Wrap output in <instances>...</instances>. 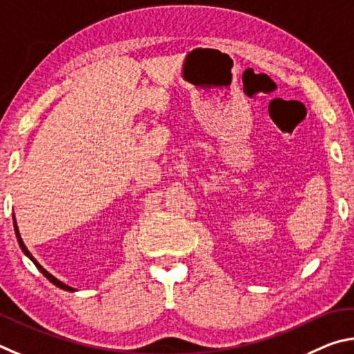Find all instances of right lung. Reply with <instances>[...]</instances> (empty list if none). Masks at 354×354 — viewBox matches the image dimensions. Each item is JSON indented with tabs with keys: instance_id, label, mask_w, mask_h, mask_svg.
<instances>
[{
	"instance_id": "right-lung-1",
	"label": "right lung",
	"mask_w": 354,
	"mask_h": 354,
	"mask_svg": "<svg viewBox=\"0 0 354 354\" xmlns=\"http://www.w3.org/2000/svg\"><path fill=\"white\" fill-rule=\"evenodd\" d=\"M12 218H14V230H15V236H17V241H18V244H20V249L23 250V253L24 255H26L30 261H32L34 264H35V268L39 269L43 275H45L49 281H51L54 286H57V288H60V289H64V290H70V292H74V288H71V286H68V284H65V283H62L60 280H57V278H55L54 275H51L49 274V272L46 270V269H43V266H40L39 264V261H37V259L30 255V252L28 250V247L24 245V243H23V239H21V236H20V230H18V225H17V219H15V214H12Z\"/></svg>"
}]
</instances>
